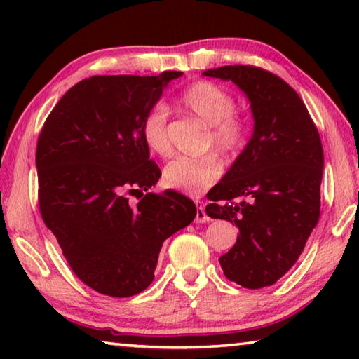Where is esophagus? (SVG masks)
Wrapping results in <instances>:
<instances>
[{
  "mask_svg": "<svg viewBox=\"0 0 359 359\" xmlns=\"http://www.w3.org/2000/svg\"><path fill=\"white\" fill-rule=\"evenodd\" d=\"M194 222H196V223L209 222V217H208V214H205L204 205H203L201 201H196V218H194Z\"/></svg>",
  "mask_w": 359,
  "mask_h": 359,
  "instance_id": "1",
  "label": "esophagus"
}]
</instances>
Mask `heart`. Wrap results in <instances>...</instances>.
<instances>
[{
    "mask_svg": "<svg viewBox=\"0 0 359 359\" xmlns=\"http://www.w3.org/2000/svg\"><path fill=\"white\" fill-rule=\"evenodd\" d=\"M180 109L196 115L208 123L205 147H214L223 156L241 154L248 141L250 123L236 109V100L228 90L209 81H194L177 95ZM141 137L151 154L168 156L171 142L168 136V112L163 106H154L141 121ZM223 163L215 154L201 156H179L169 161L163 171V184L172 190L199 196L220 179Z\"/></svg>",
    "mask_w": 359,
    "mask_h": 359,
    "instance_id": "b5f03b06",
    "label": "heart"
}]
</instances>
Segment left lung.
Listing matches in <instances>:
<instances>
[{
    "instance_id": "8db88e82",
    "label": "left lung",
    "mask_w": 359,
    "mask_h": 359,
    "mask_svg": "<svg viewBox=\"0 0 359 359\" xmlns=\"http://www.w3.org/2000/svg\"><path fill=\"white\" fill-rule=\"evenodd\" d=\"M204 76L233 81L252 102L255 131L220 184L208 193L210 218L239 229L220 257L231 282L258 290L293 267L320 218L323 147L306 104L271 71L222 66Z\"/></svg>"
}]
</instances>
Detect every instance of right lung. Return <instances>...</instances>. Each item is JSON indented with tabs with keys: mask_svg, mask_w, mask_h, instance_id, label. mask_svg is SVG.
<instances>
[{
	"mask_svg": "<svg viewBox=\"0 0 359 359\" xmlns=\"http://www.w3.org/2000/svg\"><path fill=\"white\" fill-rule=\"evenodd\" d=\"M180 76L83 79L52 109L38 137L42 220L72 272L101 294L130 297L147 288L163 242L196 217L184 194L149 193L161 171L139 130L163 87Z\"/></svg>",
	"mask_w": 359,
	"mask_h": 359,
	"instance_id": "add662e5",
	"label": "right lung"
}]
</instances>
